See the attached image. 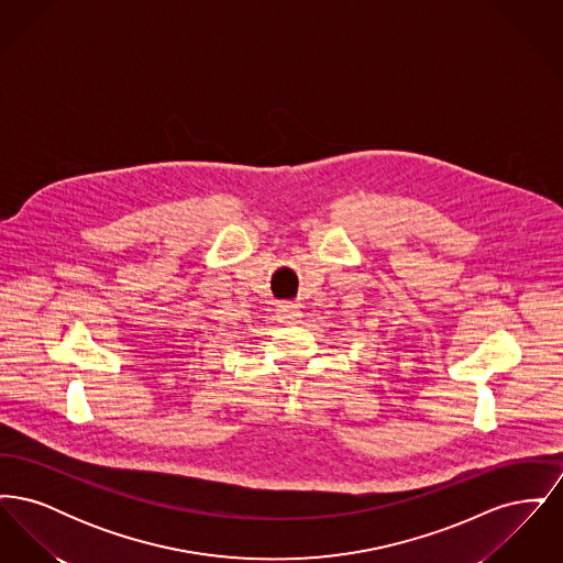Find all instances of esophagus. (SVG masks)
I'll return each mask as SVG.
<instances>
[{"instance_id":"1","label":"esophagus","mask_w":563,"mask_h":563,"mask_svg":"<svg viewBox=\"0 0 563 563\" xmlns=\"http://www.w3.org/2000/svg\"><path fill=\"white\" fill-rule=\"evenodd\" d=\"M276 317H278L280 322L295 324V322H299V319H301V312H299V308L295 303H278L276 306Z\"/></svg>"}]
</instances>
